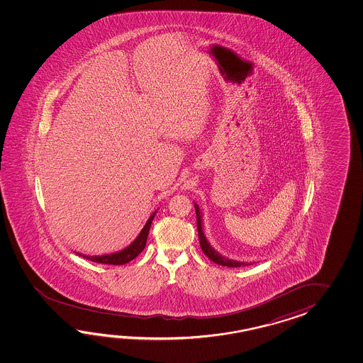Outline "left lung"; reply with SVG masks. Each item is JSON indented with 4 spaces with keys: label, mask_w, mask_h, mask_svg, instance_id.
Segmentation results:
<instances>
[{
    "label": "left lung",
    "mask_w": 363,
    "mask_h": 363,
    "mask_svg": "<svg viewBox=\"0 0 363 363\" xmlns=\"http://www.w3.org/2000/svg\"><path fill=\"white\" fill-rule=\"evenodd\" d=\"M194 208H196V216H197V230H199V239H200V245L202 252L205 255H208V258L213 261V262L218 263L220 266H227V267H241V266H249L252 263L255 262H240V261H235V259H230V258H225L224 255L218 253L214 247L210 245L205 233H203V227H202V213H201V208L196 202H194Z\"/></svg>",
    "instance_id": "1"
}]
</instances>
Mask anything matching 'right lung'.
<instances>
[{"label": "right lung", "mask_w": 363, "mask_h": 363, "mask_svg": "<svg viewBox=\"0 0 363 363\" xmlns=\"http://www.w3.org/2000/svg\"><path fill=\"white\" fill-rule=\"evenodd\" d=\"M155 214H157V210L152 216H149L144 228L140 231L139 236L133 240L128 247H124L122 250L104 255H82V253H77V255L83 257V258H86L91 262L106 263V264H124V263L130 262L144 250L145 244H147V233H149Z\"/></svg>", "instance_id": "1"}]
</instances>
